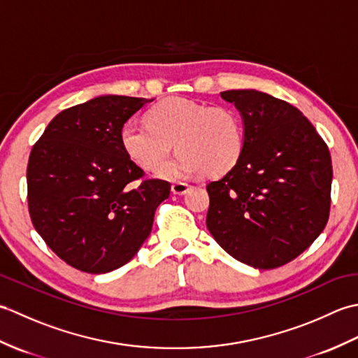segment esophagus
I'll return each instance as SVG.
<instances>
[{"label": "esophagus", "instance_id": "obj_1", "mask_svg": "<svg viewBox=\"0 0 358 358\" xmlns=\"http://www.w3.org/2000/svg\"><path fill=\"white\" fill-rule=\"evenodd\" d=\"M189 189H191V185L186 183V181H175V183H172L171 191H172V194L183 195L189 191Z\"/></svg>", "mask_w": 358, "mask_h": 358}]
</instances>
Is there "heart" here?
<instances>
[{
    "label": "heart",
    "instance_id": "heart-1",
    "mask_svg": "<svg viewBox=\"0 0 358 358\" xmlns=\"http://www.w3.org/2000/svg\"><path fill=\"white\" fill-rule=\"evenodd\" d=\"M121 146L135 164L154 171L178 143L180 155L157 170L159 177L199 173L217 178L231 172L245 154V121L224 104L208 106L172 96L152 106L148 123L129 121L121 129Z\"/></svg>",
    "mask_w": 358,
    "mask_h": 358
}]
</instances>
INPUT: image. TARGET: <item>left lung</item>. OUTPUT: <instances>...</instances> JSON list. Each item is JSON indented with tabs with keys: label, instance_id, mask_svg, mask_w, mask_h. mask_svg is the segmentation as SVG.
<instances>
[{
	"label": "left lung",
	"instance_id": "8db88e82",
	"mask_svg": "<svg viewBox=\"0 0 358 358\" xmlns=\"http://www.w3.org/2000/svg\"><path fill=\"white\" fill-rule=\"evenodd\" d=\"M245 121L240 163L210 181L212 237L235 260L280 268L313 245L331 210L332 162L315 127L287 101L258 90H224Z\"/></svg>",
	"mask_w": 358,
	"mask_h": 358
}]
</instances>
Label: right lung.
<instances>
[{
  "label": "right lung",
  "mask_w": 358,
  "mask_h": 358,
  "mask_svg": "<svg viewBox=\"0 0 358 358\" xmlns=\"http://www.w3.org/2000/svg\"><path fill=\"white\" fill-rule=\"evenodd\" d=\"M152 100L104 95L64 109L29 155L34 227L72 268L106 273L131 262L149 237L169 181L144 178L121 146V129Z\"/></svg>",
  "instance_id": "add662e5"
}]
</instances>
